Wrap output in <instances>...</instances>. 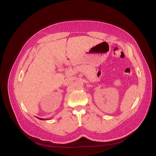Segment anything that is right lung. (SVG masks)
<instances>
[{
	"mask_svg": "<svg viewBox=\"0 0 156 156\" xmlns=\"http://www.w3.org/2000/svg\"><path fill=\"white\" fill-rule=\"evenodd\" d=\"M38 118V117H37ZM38 119H41V120H44V119H41V118H38Z\"/></svg>",
	"mask_w": 156,
	"mask_h": 156,
	"instance_id": "add662e5",
	"label": "right lung"
}]
</instances>
